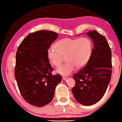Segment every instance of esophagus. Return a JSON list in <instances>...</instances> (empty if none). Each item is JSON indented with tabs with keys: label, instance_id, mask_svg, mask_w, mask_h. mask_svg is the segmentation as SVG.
Returning <instances> with one entry per match:
<instances>
[{
	"label": "esophagus",
	"instance_id": "esophagus-1",
	"mask_svg": "<svg viewBox=\"0 0 122 122\" xmlns=\"http://www.w3.org/2000/svg\"><path fill=\"white\" fill-rule=\"evenodd\" d=\"M62 80H63V81H66V80H67V78H66V77L63 76V77H62Z\"/></svg>",
	"mask_w": 122,
	"mask_h": 122
}]
</instances>
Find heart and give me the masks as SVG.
<instances>
[{
    "label": "heart",
    "instance_id": "obj_1",
    "mask_svg": "<svg viewBox=\"0 0 122 122\" xmlns=\"http://www.w3.org/2000/svg\"><path fill=\"white\" fill-rule=\"evenodd\" d=\"M93 44L90 38H64L58 41L56 46L52 45L47 49V57L55 66H58L65 56L67 62L56 69V72L64 76L69 75L76 68H81L90 59Z\"/></svg>",
    "mask_w": 122,
    "mask_h": 122
}]
</instances>
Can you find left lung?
<instances>
[{
	"label": "left lung",
	"mask_w": 122,
	"mask_h": 122,
	"mask_svg": "<svg viewBox=\"0 0 122 122\" xmlns=\"http://www.w3.org/2000/svg\"><path fill=\"white\" fill-rule=\"evenodd\" d=\"M86 34L93 41L94 48L87 64L73 76L76 85L72 92L78 102L91 106L102 98L110 81L111 51L105 36L96 30Z\"/></svg>",
	"instance_id": "8db88e82"
}]
</instances>
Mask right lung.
Wrapping results in <instances>:
<instances>
[{"mask_svg": "<svg viewBox=\"0 0 122 122\" xmlns=\"http://www.w3.org/2000/svg\"><path fill=\"white\" fill-rule=\"evenodd\" d=\"M58 34L39 30L29 34L20 44L16 54L14 75L23 98L38 107L46 105L54 95L61 76H53L47 49Z\"/></svg>", "mask_w": 122, "mask_h": 122, "instance_id": "right-lung-1", "label": "right lung"}]
</instances>
